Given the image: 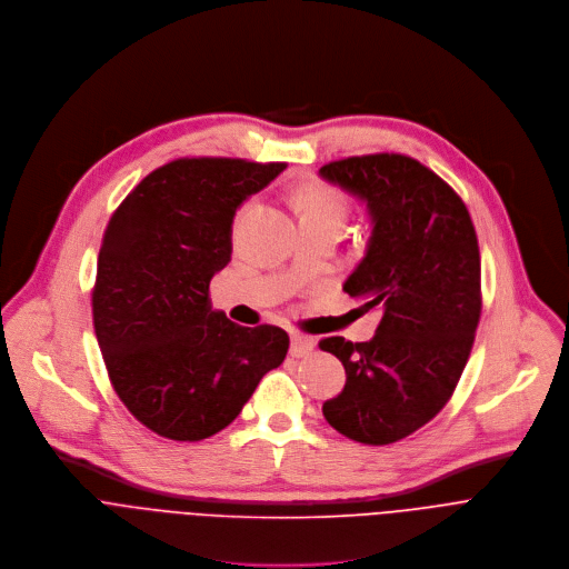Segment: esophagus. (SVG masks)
<instances>
[{
    "mask_svg": "<svg viewBox=\"0 0 569 569\" xmlns=\"http://www.w3.org/2000/svg\"><path fill=\"white\" fill-rule=\"evenodd\" d=\"M313 346H316V340L311 336L298 333V331L291 333V348H289L291 357H307L313 350Z\"/></svg>",
    "mask_w": 569,
    "mask_h": 569,
    "instance_id": "obj_1",
    "label": "esophagus"
}]
</instances>
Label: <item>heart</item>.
Returning <instances> with one entry per match:
<instances>
[{"label": "heart", "instance_id": "heart-1", "mask_svg": "<svg viewBox=\"0 0 569 569\" xmlns=\"http://www.w3.org/2000/svg\"><path fill=\"white\" fill-rule=\"evenodd\" d=\"M296 210L300 217H338L340 199L329 188L307 186L296 194Z\"/></svg>", "mask_w": 569, "mask_h": 569}]
</instances>
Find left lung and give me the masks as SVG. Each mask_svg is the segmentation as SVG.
<instances>
[{
	"instance_id": "left-lung-1",
	"label": "left lung",
	"mask_w": 569,
	"mask_h": 569,
	"mask_svg": "<svg viewBox=\"0 0 569 569\" xmlns=\"http://www.w3.org/2000/svg\"><path fill=\"white\" fill-rule=\"evenodd\" d=\"M320 174L368 203L372 238L343 291L383 313L368 343H318L346 368L322 415L348 439L395 443L448 403L471 357L482 313L476 226L462 197L406 154L338 159Z\"/></svg>"
}]
</instances>
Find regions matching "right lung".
Returning <instances> with one entry per match:
<instances>
[{"label": "right lung", "mask_w": 569, "mask_h": 569, "mask_svg": "<svg viewBox=\"0 0 569 569\" xmlns=\"http://www.w3.org/2000/svg\"><path fill=\"white\" fill-rule=\"evenodd\" d=\"M287 163L183 157L152 170L109 217L91 289L113 392L152 432L199 441L229 426L278 368L289 336L212 311L238 206Z\"/></svg>", "instance_id": "1"}]
</instances>
